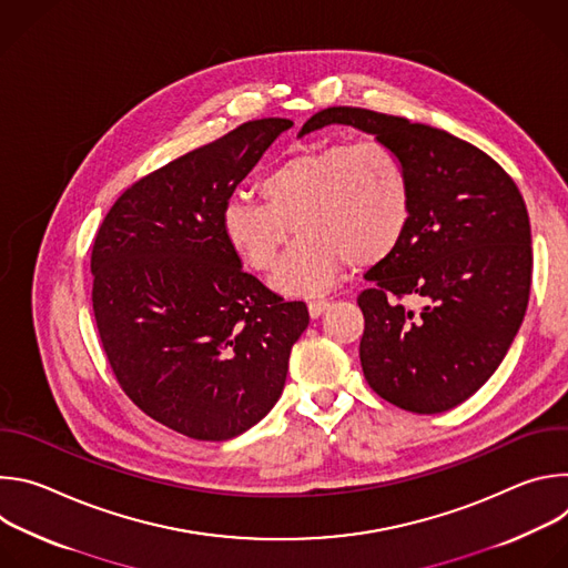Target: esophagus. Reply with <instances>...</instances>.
<instances>
[{
    "instance_id": "esophagus-1",
    "label": "esophagus",
    "mask_w": 568,
    "mask_h": 568,
    "mask_svg": "<svg viewBox=\"0 0 568 568\" xmlns=\"http://www.w3.org/2000/svg\"><path fill=\"white\" fill-rule=\"evenodd\" d=\"M328 307H331V301H326V298H316V301L307 303V312L312 318H318Z\"/></svg>"
}]
</instances>
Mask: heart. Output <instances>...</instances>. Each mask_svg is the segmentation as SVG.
Wrapping results in <instances>:
<instances>
[{"label": "heart", "instance_id": "1", "mask_svg": "<svg viewBox=\"0 0 568 568\" xmlns=\"http://www.w3.org/2000/svg\"><path fill=\"white\" fill-rule=\"evenodd\" d=\"M261 200L231 195L220 231L231 252L270 272L287 242L272 287L285 296L328 290L351 261L388 258L412 224V184L399 154L384 141H333L287 156L261 178Z\"/></svg>", "mask_w": 568, "mask_h": 568}]
</instances>
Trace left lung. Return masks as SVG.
<instances>
[{
  "label": "left lung",
  "instance_id": "left-lung-1",
  "mask_svg": "<svg viewBox=\"0 0 568 568\" xmlns=\"http://www.w3.org/2000/svg\"><path fill=\"white\" fill-rule=\"evenodd\" d=\"M335 123L388 143L412 184L409 231L357 298L364 377L404 412H449L493 377L519 333L532 276L526 202L493 156L425 123L328 108L301 134ZM407 295L418 308L400 303Z\"/></svg>",
  "mask_w": 568,
  "mask_h": 568
}]
</instances>
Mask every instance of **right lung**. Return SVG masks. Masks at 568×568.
Instances as JSON below:
<instances>
[{
  "instance_id": "add662e5",
  "label": "right lung",
  "mask_w": 568,
  "mask_h": 568,
  "mask_svg": "<svg viewBox=\"0 0 568 568\" xmlns=\"http://www.w3.org/2000/svg\"><path fill=\"white\" fill-rule=\"evenodd\" d=\"M294 123L258 119L132 184L92 252L94 316L136 407L195 440H229L278 402L290 351L310 323L242 270L220 211Z\"/></svg>"
}]
</instances>
